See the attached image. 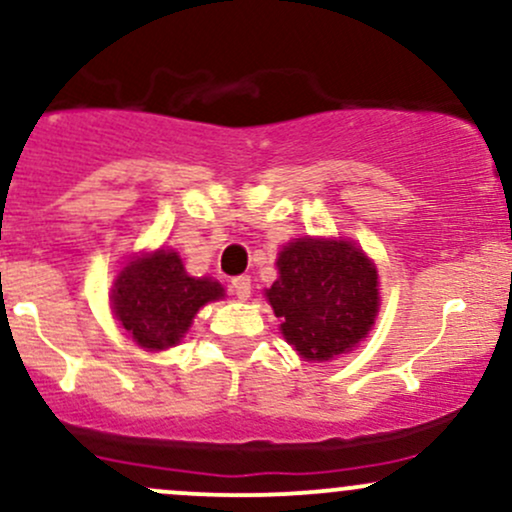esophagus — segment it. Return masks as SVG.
I'll return each instance as SVG.
<instances>
[{
	"instance_id": "esophagus-1",
	"label": "esophagus",
	"mask_w": 512,
	"mask_h": 512,
	"mask_svg": "<svg viewBox=\"0 0 512 512\" xmlns=\"http://www.w3.org/2000/svg\"><path fill=\"white\" fill-rule=\"evenodd\" d=\"M230 289H233V294L238 296L240 301H245L247 296H250V291H252V282H250V277H235L233 282H230Z\"/></svg>"
}]
</instances>
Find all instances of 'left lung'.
<instances>
[{"mask_svg":"<svg viewBox=\"0 0 512 512\" xmlns=\"http://www.w3.org/2000/svg\"><path fill=\"white\" fill-rule=\"evenodd\" d=\"M277 267L267 299L299 355L333 359L369 333L379 311V282L357 245L299 238L279 252Z\"/></svg>","mask_w":512,"mask_h":512,"instance_id":"8db88e82","label":"left lung"}]
</instances>
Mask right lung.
Listing matches in <instances>:
<instances>
[{"instance_id": "right-lung-1", "label": "right lung", "mask_w": 512, "mask_h": 512, "mask_svg": "<svg viewBox=\"0 0 512 512\" xmlns=\"http://www.w3.org/2000/svg\"><path fill=\"white\" fill-rule=\"evenodd\" d=\"M221 296L218 282L189 277L177 252L157 250L123 267L111 289V306L140 347L165 350L184 338L204 303Z\"/></svg>"}]
</instances>
